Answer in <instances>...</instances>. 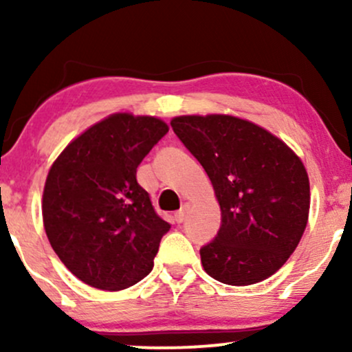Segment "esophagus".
<instances>
[{"label":"esophagus","instance_id":"obj_1","mask_svg":"<svg viewBox=\"0 0 352 352\" xmlns=\"http://www.w3.org/2000/svg\"><path fill=\"white\" fill-rule=\"evenodd\" d=\"M187 212H188V205H184V207H182V210H179V212H177L175 215H173V218H175L177 223H182V221L185 220V217H187Z\"/></svg>","mask_w":352,"mask_h":352}]
</instances>
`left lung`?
<instances>
[{
	"label": "left lung",
	"instance_id": "obj_1",
	"mask_svg": "<svg viewBox=\"0 0 352 352\" xmlns=\"http://www.w3.org/2000/svg\"><path fill=\"white\" fill-rule=\"evenodd\" d=\"M170 125L205 168L221 210L220 232L200 250L204 270L232 286L270 278L308 225L305 164L280 137L241 117L179 116Z\"/></svg>",
	"mask_w": 352,
	"mask_h": 352
}]
</instances>
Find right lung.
<instances>
[{
	"label": "right lung",
	"mask_w": 352,
	"mask_h": 352,
	"mask_svg": "<svg viewBox=\"0 0 352 352\" xmlns=\"http://www.w3.org/2000/svg\"><path fill=\"white\" fill-rule=\"evenodd\" d=\"M167 132L159 117L116 112L72 139L47 172L41 205L47 240L92 288L120 292L152 272L170 225L135 173Z\"/></svg>",
	"instance_id": "1"
}]
</instances>
